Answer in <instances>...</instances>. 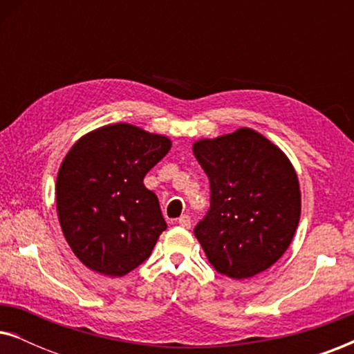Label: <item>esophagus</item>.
Returning <instances> with one entry per match:
<instances>
[{
  "mask_svg": "<svg viewBox=\"0 0 354 354\" xmlns=\"http://www.w3.org/2000/svg\"><path fill=\"white\" fill-rule=\"evenodd\" d=\"M177 222H178V225L183 227V229H190L192 227V219H190V216H187V214L178 217Z\"/></svg>",
  "mask_w": 354,
  "mask_h": 354,
  "instance_id": "esophagus-1",
  "label": "esophagus"
}]
</instances>
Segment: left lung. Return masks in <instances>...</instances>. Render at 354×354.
Instances as JSON below:
<instances>
[{"instance_id": "obj_1", "label": "left lung", "mask_w": 354, "mask_h": 354, "mask_svg": "<svg viewBox=\"0 0 354 354\" xmlns=\"http://www.w3.org/2000/svg\"><path fill=\"white\" fill-rule=\"evenodd\" d=\"M193 153L209 178V209L195 227L207 261L230 279L269 269L292 243L301 212L288 158L251 129L200 140Z\"/></svg>"}]
</instances>
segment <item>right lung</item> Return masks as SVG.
I'll return each instance as SVG.
<instances>
[{
    "label": "right lung",
    "instance_id": "right-lung-1",
    "mask_svg": "<svg viewBox=\"0 0 354 354\" xmlns=\"http://www.w3.org/2000/svg\"><path fill=\"white\" fill-rule=\"evenodd\" d=\"M169 149L171 140L162 135L113 124L67 153L56 180L57 217L86 268L120 277L149 258L167 224L143 178Z\"/></svg>",
    "mask_w": 354,
    "mask_h": 354
}]
</instances>
